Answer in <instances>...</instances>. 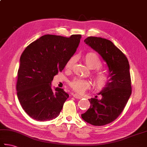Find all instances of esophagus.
I'll use <instances>...</instances> for the list:
<instances>
[{"label":"esophagus","mask_w":147,"mask_h":147,"mask_svg":"<svg viewBox=\"0 0 147 147\" xmlns=\"http://www.w3.org/2000/svg\"><path fill=\"white\" fill-rule=\"evenodd\" d=\"M73 96L74 97V98H76V99H82V97L81 96H80V95L77 94H73Z\"/></svg>","instance_id":"34e87169"}]
</instances>
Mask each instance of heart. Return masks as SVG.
Here are the masks:
<instances>
[{
  "label": "heart",
  "mask_w": 147,
  "mask_h": 147,
  "mask_svg": "<svg viewBox=\"0 0 147 147\" xmlns=\"http://www.w3.org/2000/svg\"><path fill=\"white\" fill-rule=\"evenodd\" d=\"M85 62L90 69L96 70L93 73L94 83L97 87L99 88H104L109 81V77L105 72L100 71L99 68L102 66V62L98 55L94 52L87 53L84 57ZM76 61V57H73L68 60L65 67L70 69L73 67ZM71 87L77 93L84 92L89 87V83L81 78H75L70 83Z\"/></svg>",
  "instance_id": "b5f03b06"
}]
</instances>
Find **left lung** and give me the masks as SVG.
I'll list each match as a JSON object with an SVG mask.
<instances>
[{
    "label": "left lung",
    "instance_id": "left-lung-1",
    "mask_svg": "<svg viewBox=\"0 0 147 147\" xmlns=\"http://www.w3.org/2000/svg\"><path fill=\"white\" fill-rule=\"evenodd\" d=\"M84 42L96 51L106 62L110 80L97 96L89 100L90 108L82 118L96 126L105 125L117 119L127 104L132 92L129 64L127 57L110 40L88 37Z\"/></svg>",
    "mask_w": 147,
    "mask_h": 147
}]
</instances>
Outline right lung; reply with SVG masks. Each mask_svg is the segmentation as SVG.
<instances>
[{
  "instance_id": "obj_1",
  "label": "right lung",
  "mask_w": 147,
  "mask_h": 147,
  "mask_svg": "<svg viewBox=\"0 0 147 147\" xmlns=\"http://www.w3.org/2000/svg\"><path fill=\"white\" fill-rule=\"evenodd\" d=\"M82 36H42L25 49L20 57L16 90L22 107L37 121L59 115L68 97L62 88L53 91L51 82L61 72L78 47Z\"/></svg>"
}]
</instances>
